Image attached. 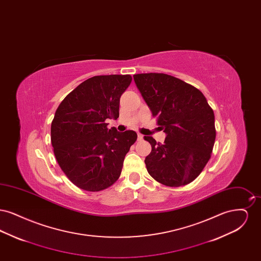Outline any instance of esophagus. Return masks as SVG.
<instances>
[{"label":"esophagus","instance_id":"esophagus-1","mask_svg":"<svg viewBox=\"0 0 261 261\" xmlns=\"http://www.w3.org/2000/svg\"><path fill=\"white\" fill-rule=\"evenodd\" d=\"M143 138H144V136H143L142 134H138V140H139V141L143 140Z\"/></svg>","mask_w":261,"mask_h":261}]
</instances>
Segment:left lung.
I'll use <instances>...</instances> for the list:
<instances>
[{
    "label": "left lung",
    "mask_w": 261,
    "mask_h": 261,
    "mask_svg": "<svg viewBox=\"0 0 261 261\" xmlns=\"http://www.w3.org/2000/svg\"><path fill=\"white\" fill-rule=\"evenodd\" d=\"M134 80L166 138L163 144L145 136L151 151L145 163L149 175L168 187L193 182L210 161L216 130L214 113L203 94L164 73H140Z\"/></svg>",
    "instance_id": "1"
}]
</instances>
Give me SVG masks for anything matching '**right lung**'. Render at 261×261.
<instances>
[{"label":"right lung","instance_id":"add662e5","mask_svg":"<svg viewBox=\"0 0 261 261\" xmlns=\"http://www.w3.org/2000/svg\"><path fill=\"white\" fill-rule=\"evenodd\" d=\"M132 76L91 77L70 92L57 109L50 125L56 160L75 186L99 192L119 178L125 155L136 132L108 128V118L119 116V99Z\"/></svg>","mask_w":261,"mask_h":261}]
</instances>
